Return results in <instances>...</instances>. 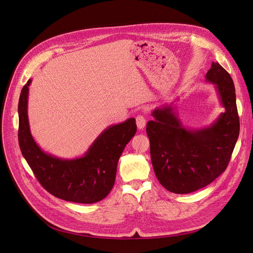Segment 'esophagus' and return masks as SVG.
Masks as SVG:
<instances>
[{"mask_svg": "<svg viewBox=\"0 0 253 253\" xmlns=\"http://www.w3.org/2000/svg\"><path fill=\"white\" fill-rule=\"evenodd\" d=\"M136 124L139 129H143L146 125V117L144 115H138L136 117Z\"/></svg>", "mask_w": 253, "mask_h": 253, "instance_id": "obj_1", "label": "esophagus"}]
</instances>
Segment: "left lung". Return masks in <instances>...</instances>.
I'll return each mask as SVG.
<instances>
[{"label":"left lung","instance_id":"left-lung-1","mask_svg":"<svg viewBox=\"0 0 253 253\" xmlns=\"http://www.w3.org/2000/svg\"><path fill=\"white\" fill-rule=\"evenodd\" d=\"M206 80L215 84L225 112L211 126L190 130L177 118L174 107L157 108L147 122L153 169L168 191L186 194L205 187L223 173L239 135L235 88L228 72L212 63Z\"/></svg>","mask_w":253,"mask_h":253}]
</instances>
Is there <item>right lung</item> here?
<instances>
[{"instance_id":"add662e5","label":"right lung","mask_w":253,"mask_h":253,"mask_svg":"<svg viewBox=\"0 0 253 253\" xmlns=\"http://www.w3.org/2000/svg\"><path fill=\"white\" fill-rule=\"evenodd\" d=\"M31 80L19 99V145L40 184L57 198L75 203H95L114 186L119 158L137 131L136 120L110 126L94 141L80 158L65 160L45 153L35 142L28 119V94Z\"/></svg>"}]
</instances>
